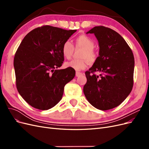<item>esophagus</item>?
<instances>
[{
	"label": "esophagus",
	"mask_w": 149,
	"mask_h": 149,
	"mask_svg": "<svg viewBox=\"0 0 149 149\" xmlns=\"http://www.w3.org/2000/svg\"><path fill=\"white\" fill-rule=\"evenodd\" d=\"M82 74H83V73H81V72H79V71H76V76H77V77H78V76L82 75Z\"/></svg>",
	"instance_id": "obj_1"
}]
</instances>
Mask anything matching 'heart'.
<instances>
[{"label":"heart","instance_id":"obj_1","mask_svg":"<svg viewBox=\"0 0 149 149\" xmlns=\"http://www.w3.org/2000/svg\"><path fill=\"white\" fill-rule=\"evenodd\" d=\"M94 47V42L88 36L84 34L78 36L75 39L74 48L81 49L79 52L78 60H72L66 62L65 66L76 71L84 70L86 68L88 63H93L97 60L98 53ZM74 52V46L70 40H66L61 47V53L64 58L70 59Z\"/></svg>","mask_w":149,"mask_h":149}]
</instances>
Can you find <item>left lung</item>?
<instances>
[{"label":"left lung","instance_id":"8db88e82","mask_svg":"<svg viewBox=\"0 0 149 149\" xmlns=\"http://www.w3.org/2000/svg\"><path fill=\"white\" fill-rule=\"evenodd\" d=\"M86 33H94L100 46L99 56L85 72L87 82L83 92L94 107L102 111L120 105L131 92L134 83V57L125 40L116 31L97 26ZM95 72H100L97 76Z\"/></svg>","mask_w":149,"mask_h":149}]
</instances>
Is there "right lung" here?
Here are the masks:
<instances>
[{
	"label": "right lung",
	"mask_w": 149,
	"mask_h": 149,
	"mask_svg": "<svg viewBox=\"0 0 149 149\" xmlns=\"http://www.w3.org/2000/svg\"><path fill=\"white\" fill-rule=\"evenodd\" d=\"M76 30L49 25L35 29L22 40L14 56L16 86L20 96L36 109H51L61 100L75 70L61 66V47Z\"/></svg>",
	"instance_id": "obj_1"
}]
</instances>
